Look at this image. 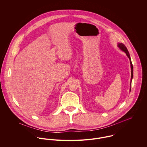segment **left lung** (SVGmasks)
I'll list each match as a JSON object with an SVG mask.
<instances>
[{
	"instance_id": "left-lung-1",
	"label": "left lung",
	"mask_w": 147,
	"mask_h": 147,
	"mask_svg": "<svg viewBox=\"0 0 147 147\" xmlns=\"http://www.w3.org/2000/svg\"><path fill=\"white\" fill-rule=\"evenodd\" d=\"M118 47L121 50H122L123 51H124L127 55V56L128 57V58H129V61H130V64H131V86H130V91H131V82H132V79L133 78V65H132V64L131 62V58H130V55H129V54L128 53V50L127 49V47L125 46V45L122 43H119L118 45Z\"/></svg>"
}]
</instances>
